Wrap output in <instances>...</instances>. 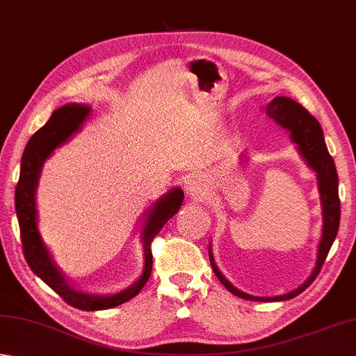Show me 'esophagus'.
<instances>
[{
    "label": "esophagus",
    "mask_w": 356,
    "mask_h": 356,
    "mask_svg": "<svg viewBox=\"0 0 356 356\" xmlns=\"http://www.w3.org/2000/svg\"><path fill=\"white\" fill-rule=\"evenodd\" d=\"M186 192L192 198H201L207 192V183L203 177L192 175L186 181Z\"/></svg>",
    "instance_id": "esophagus-1"
}]
</instances>
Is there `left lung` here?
Here are the masks:
<instances>
[{
    "mask_svg": "<svg viewBox=\"0 0 356 356\" xmlns=\"http://www.w3.org/2000/svg\"><path fill=\"white\" fill-rule=\"evenodd\" d=\"M268 116H271L279 125L291 133V139L298 144L299 152L308 163V165L318 173V184L321 192V201H323V217H324V226H323V237L319 241L318 248V260L316 266L312 273V276L305 280V284L300 285L296 290L284 294V296H274V298H257L246 294L243 291L237 290L236 286L231 285L225 279L223 274L218 271V268L213 264L211 245H209V260L212 265V270L221 284L226 286L227 291H231L236 296L248 300H261V302H277V300H288L296 298L298 294L302 293L305 288L310 285L323 268L324 261L327 259V254L330 251L334 238H337L338 227H339V217H341V206H339V195H338V173L337 167H334L333 158L328 153L323 129L316 119H314L310 113H308L302 105L294 102L290 97H276L273 99L270 104L266 105Z\"/></svg>",
    "mask_w": 356,
    "mask_h": 356,
    "instance_id": "8db88e82",
    "label": "left lung"
}]
</instances>
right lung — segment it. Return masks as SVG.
<instances>
[{
	"instance_id": "add662e5",
	"label": "right lung",
	"mask_w": 356,
	"mask_h": 356,
	"mask_svg": "<svg viewBox=\"0 0 356 356\" xmlns=\"http://www.w3.org/2000/svg\"><path fill=\"white\" fill-rule=\"evenodd\" d=\"M90 108L85 105H65L52 113L48 122L42 129L35 131L26 145L22 169H19V179L15 189V209L19 225V236H22L24 259L31 266V270L49 285L66 304L85 312L106 310L127 302L136 296L143 290L150 277L153 257H152V241L163 229V226L178 212L181 203L184 200V193L181 189H173L163 198H159L155 207L147 216L145 227L143 232L144 241V257L145 265L143 276L130 288L113 296H92L72 290L66 284L62 274L54 266L48 250L40 238L37 227V209H35V189L38 183V175L42 170L44 159L57 149L60 144L68 140L74 131H77L83 120L88 116Z\"/></svg>"
}]
</instances>
